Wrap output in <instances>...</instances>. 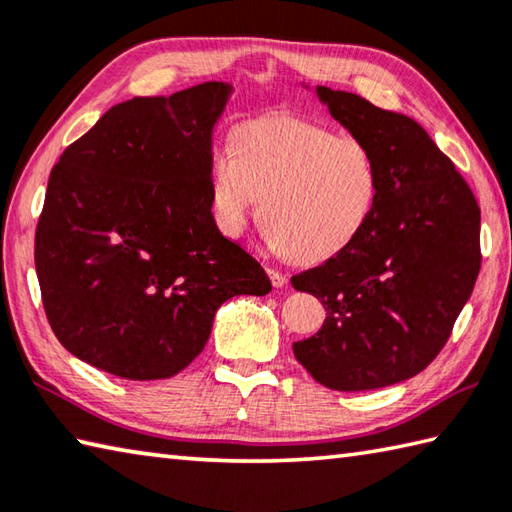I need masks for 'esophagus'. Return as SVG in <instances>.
Instances as JSON below:
<instances>
[{
    "label": "esophagus",
    "mask_w": 512,
    "mask_h": 512,
    "mask_svg": "<svg viewBox=\"0 0 512 512\" xmlns=\"http://www.w3.org/2000/svg\"><path fill=\"white\" fill-rule=\"evenodd\" d=\"M268 277H271V282H273L275 288H282L286 284V275L280 273V271H275V268H268Z\"/></svg>",
    "instance_id": "obj_1"
}]
</instances>
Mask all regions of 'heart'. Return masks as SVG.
<instances>
[{"instance_id":"b5f03b06","label":"heart","mask_w":512,"mask_h":512,"mask_svg":"<svg viewBox=\"0 0 512 512\" xmlns=\"http://www.w3.org/2000/svg\"><path fill=\"white\" fill-rule=\"evenodd\" d=\"M208 181L212 217L224 235L241 237L262 210L275 253L315 264L342 253L367 226L380 170L356 134L266 114L232 129V147L212 154Z\"/></svg>"}]
</instances>
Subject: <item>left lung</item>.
Masks as SVG:
<instances>
[{
    "label": "left lung",
    "instance_id": "obj_1",
    "mask_svg": "<svg viewBox=\"0 0 512 512\" xmlns=\"http://www.w3.org/2000/svg\"><path fill=\"white\" fill-rule=\"evenodd\" d=\"M318 94L371 147L380 190L342 253L291 277L327 311L293 353L320 385L365 392L416 376L445 347L481 268V210L416 120L347 91Z\"/></svg>",
    "mask_w": 512,
    "mask_h": 512
}]
</instances>
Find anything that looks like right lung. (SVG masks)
Listing matches in <instances>:
<instances>
[{
	"label": "right lung",
	"instance_id": "right-lung-1",
	"mask_svg": "<svg viewBox=\"0 0 512 512\" xmlns=\"http://www.w3.org/2000/svg\"><path fill=\"white\" fill-rule=\"evenodd\" d=\"M228 85L111 107L55 163L35 228V271L55 338L127 380L179 374L221 304L271 280L210 210L212 127Z\"/></svg>",
	"mask_w": 512,
	"mask_h": 512
}]
</instances>
